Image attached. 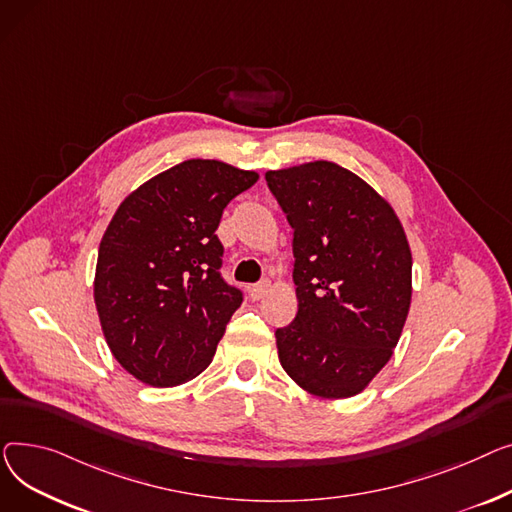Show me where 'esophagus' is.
I'll list each match as a JSON object with an SVG mask.
<instances>
[{
	"label": "esophagus",
	"mask_w": 512,
	"mask_h": 512,
	"mask_svg": "<svg viewBox=\"0 0 512 512\" xmlns=\"http://www.w3.org/2000/svg\"><path fill=\"white\" fill-rule=\"evenodd\" d=\"M268 287H270V281L264 279V281H260V283H256V285H250L248 293H250V297L254 299V302H258V299H262V297L266 295Z\"/></svg>",
	"instance_id": "34e87169"
}]
</instances>
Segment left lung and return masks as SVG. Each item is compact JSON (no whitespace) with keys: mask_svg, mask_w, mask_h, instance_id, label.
Instances as JSON below:
<instances>
[{"mask_svg":"<svg viewBox=\"0 0 512 512\" xmlns=\"http://www.w3.org/2000/svg\"><path fill=\"white\" fill-rule=\"evenodd\" d=\"M264 177L293 229L297 314L275 333L279 362L310 395L353 397L386 366L409 314L413 262L403 225L337 163Z\"/></svg>","mask_w":512,"mask_h":512,"instance_id":"8db88e82","label":"left lung"}]
</instances>
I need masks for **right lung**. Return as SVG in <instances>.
Listing matches in <instances>:
<instances>
[{
	"label": "right lung",
	"mask_w": 512,
	"mask_h": 512,
	"mask_svg": "<svg viewBox=\"0 0 512 512\" xmlns=\"http://www.w3.org/2000/svg\"><path fill=\"white\" fill-rule=\"evenodd\" d=\"M256 171L190 159L134 190L101 239L95 306L105 341L126 372L177 386L213 362L242 291L223 281L217 237L225 206Z\"/></svg>",
	"instance_id": "obj_1"
}]
</instances>
